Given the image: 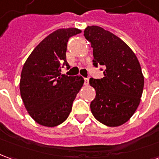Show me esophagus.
I'll use <instances>...</instances> for the list:
<instances>
[{
	"mask_svg": "<svg viewBox=\"0 0 159 159\" xmlns=\"http://www.w3.org/2000/svg\"><path fill=\"white\" fill-rule=\"evenodd\" d=\"M89 78H84V84L85 85H89Z\"/></svg>",
	"mask_w": 159,
	"mask_h": 159,
	"instance_id": "obj_1",
	"label": "esophagus"
}]
</instances>
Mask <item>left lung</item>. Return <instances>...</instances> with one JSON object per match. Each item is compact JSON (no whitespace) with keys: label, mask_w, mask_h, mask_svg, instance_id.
I'll use <instances>...</instances> for the list:
<instances>
[{"label":"left lung","mask_w":159,"mask_h":159,"mask_svg":"<svg viewBox=\"0 0 159 159\" xmlns=\"http://www.w3.org/2000/svg\"><path fill=\"white\" fill-rule=\"evenodd\" d=\"M84 36L93 48V66L105 67L103 78L89 80L96 92L91 111L107 126L123 125L137 110L143 92L139 60L123 40L100 26H88Z\"/></svg>","instance_id":"8db88e82"}]
</instances>
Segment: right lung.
<instances>
[{
    "instance_id": "1",
    "label": "right lung",
    "mask_w": 159,
    "mask_h": 159,
    "mask_svg": "<svg viewBox=\"0 0 159 159\" xmlns=\"http://www.w3.org/2000/svg\"><path fill=\"white\" fill-rule=\"evenodd\" d=\"M76 28L59 29L36 46L23 66L19 89L25 109L34 121L45 127L64 123L82 89V76L61 75L66 62L67 42L80 34Z\"/></svg>"
}]
</instances>
